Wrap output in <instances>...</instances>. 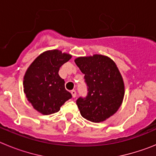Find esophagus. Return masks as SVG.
<instances>
[{
    "mask_svg": "<svg viewBox=\"0 0 156 156\" xmlns=\"http://www.w3.org/2000/svg\"><path fill=\"white\" fill-rule=\"evenodd\" d=\"M71 94H72V96H73V98H76V91L74 90H71Z\"/></svg>",
    "mask_w": 156,
    "mask_h": 156,
    "instance_id": "34e87169",
    "label": "esophagus"
}]
</instances>
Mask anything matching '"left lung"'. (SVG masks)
Masks as SVG:
<instances>
[{"label":"left lung","instance_id":"obj_1","mask_svg":"<svg viewBox=\"0 0 156 156\" xmlns=\"http://www.w3.org/2000/svg\"><path fill=\"white\" fill-rule=\"evenodd\" d=\"M75 62L85 75L88 90L86 98L76 100L81 115L93 122H103L122 105L125 93L122 76L113 60L107 56L79 57Z\"/></svg>","mask_w":156,"mask_h":156}]
</instances>
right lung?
<instances>
[{
  "label": "right lung",
  "mask_w": 156,
  "mask_h": 156,
  "mask_svg": "<svg viewBox=\"0 0 156 156\" xmlns=\"http://www.w3.org/2000/svg\"><path fill=\"white\" fill-rule=\"evenodd\" d=\"M71 58L59 50L47 51L31 63L25 73L24 93L29 102L43 115L55 113L72 98L58 75L60 67Z\"/></svg>",
  "instance_id": "1"
}]
</instances>
